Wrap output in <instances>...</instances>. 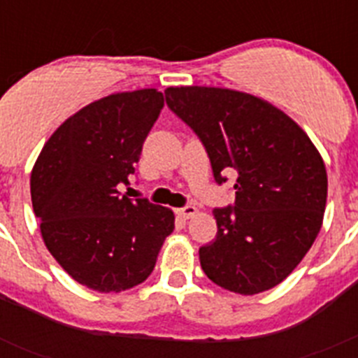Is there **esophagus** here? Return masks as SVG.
<instances>
[{"label":"esophagus","instance_id":"obj_1","mask_svg":"<svg viewBox=\"0 0 358 358\" xmlns=\"http://www.w3.org/2000/svg\"><path fill=\"white\" fill-rule=\"evenodd\" d=\"M179 217L182 218V220H188V218H192L194 215H197V208L195 206H185V208H179V210L176 211Z\"/></svg>","mask_w":358,"mask_h":358}]
</instances>
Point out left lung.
Returning a JSON list of instances; mask_svg holds the SVG:
<instances>
[{
	"mask_svg": "<svg viewBox=\"0 0 358 358\" xmlns=\"http://www.w3.org/2000/svg\"><path fill=\"white\" fill-rule=\"evenodd\" d=\"M164 96L201 138L215 181L235 176V206L215 208L217 238L199 249L202 271L243 296L280 285L322 226L328 177L319 150L290 116L255 94L181 85Z\"/></svg>",
	"mask_w": 358,
	"mask_h": 358,
	"instance_id": "8db88e82",
	"label": "left lung"
}]
</instances>
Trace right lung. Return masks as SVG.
<instances>
[{"mask_svg":"<svg viewBox=\"0 0 358 358\" xmlns=\"http://www.w3.org/2000/svg\"><path fill=\"white\" fill-rule=\"evenodd\" d=\"M163 106L157 90L91 102L50 136L31 169L44 245L73 280L96 292L143 283L173 231L172 210L120 192Z\"/></svg>","mask_w":358,"mask_h":358,"instance_id":"1","label":"right lung"}]
</instances>
